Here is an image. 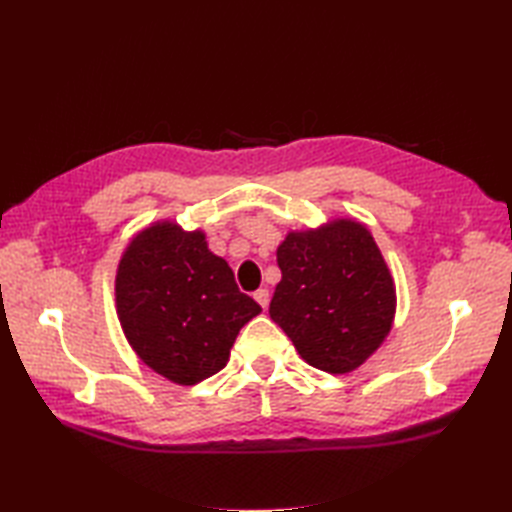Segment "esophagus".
I'll return each instance as SVG.
<instances>
[{"instance_id": "1", "label": "esophagus", "mask_w": 512, "mask_h": 512, "mask_svg": "<svg viewBox=\"0 0 512 512\" xmlns=\"http://www.w3.org/2000/svg\"><path fill=\"white\" fill-rule=\"evenodd\" d=\"M255 301L266 310L268 303H270V292H268L266 288H259V290L255 292Z\"/></svg>"}]
</instances>
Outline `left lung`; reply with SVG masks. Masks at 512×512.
Instances as JSON below:
<instances>
[{
	"label": "left lung",
	"instance_id": "1",
	"mask_svg": "<svg viewBox=\"0 0 512 512\" xmlns=\"http://www.w3.org/2000/svg\"><path fill=\"white\" fill-rule=\"evenodd\" d=\"M277 264L281 281L268 312L303 361L328 374L363 365L396 314L394 279L372 233L354 220L292 231Z\"/></svg>",
	"mask_w": 512,
	"mask_h": 512
}]
</instances>
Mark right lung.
<instances>
[{
	"label": "right lung",
	"mask_w": 512,
	"mask_h": 512,
	"mask_svg": "<svg viewBox=\"0 0 512 512\" xmlns=\"http://www.w3.org/2000/svg\"><path fill=\"white\" fill-rule=\"evenodd\" d=\"M116 312L140 361L171 383L195 385L220 372L239 330L262 308L239 292L202 231L156 222L125 248Z\"/></svg>",
	"instance_id": "obj_1"
}]
</instances>
